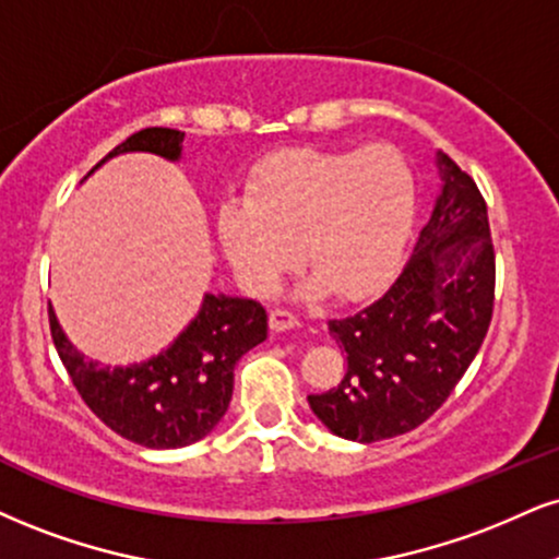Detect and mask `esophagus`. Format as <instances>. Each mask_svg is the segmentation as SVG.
I'll return each mask as SVG.
<instances>
[{
    "mask_svg": "<svg viewBox=\"0 0 559 559\" xmlns=\"http://www.w3.org/2000/svg\"><path fill=\"white\" fill-rule=\"evenodd\" d=\"M271 331H288V328H297L299 325V320H297V314L294 312H288V309H273L271 312Z\"/></svg>",
    "mask_w": 559,
    "mask_h": 559,
    "instance_id": "obj_1",
    "label": "esophagus"
}]
</instances>
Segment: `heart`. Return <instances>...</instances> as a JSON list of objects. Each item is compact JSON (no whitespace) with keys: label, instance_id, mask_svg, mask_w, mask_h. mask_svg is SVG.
I'll use <instances>...</instances> for the list:
<instances>
[{"label":"heart","instance_id":"b5f03b06","mask_svg":"<svg viewBox=\"0 0 559 559\" xmlns=\"http://www.w3.org/2000/svg\"><path fill=\"white\" fill-rule=\"evenodd\" d=\"M416 221V181L390 145L292 147L262 160L247 198L218 207V239L245 292L262 297L299 254L312 271L297 297L333 288L361 299L385 286Z\"/></svg>","mask_w":559,"mask_h":559}]
</instances>
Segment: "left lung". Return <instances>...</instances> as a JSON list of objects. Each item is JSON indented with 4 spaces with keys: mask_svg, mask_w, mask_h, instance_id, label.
<instances>
[{
    "mask_svg": "<svg viewBox=\"0 0 559 559\" xmlns=\"http://www.w3.org/2000/svg\"><path fill=\"white\" fill-rule=\"evenodd\" d=\"M440 194L399 278L328 331L346 352V374L309 408L333 435L378 442L412 432L459 385L495 307V247L479 187L437 153Z\"/></svg>",
    "mask_w": 559,
    "mask_h": 559,
    "instance_id": "left-lung-1",
    "label": "left lung"
}]
</instances>
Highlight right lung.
<instances>
[{"mask_svg": "<svg viewBox=\"0 0 559 559\" xmlns=\"http://www.w3.org/2000/svg\"><path fill=\"white\" fill-rule=\"evenodd\" d=\"M185 132L147 127L130 134L100 164L119 153H156L179 160ZM51 338L85 406L114 432L143 448H185L203 440L224 419L234 393V367L267 338V314L252 299L205 294L200 312L169 348L130 367L85 359L67 341L49 307Z\"/></svg>", "mask_w": 559, "mask_h": 559, "instance_id": "add662e5", "label": "right lung"}]
</instances>
